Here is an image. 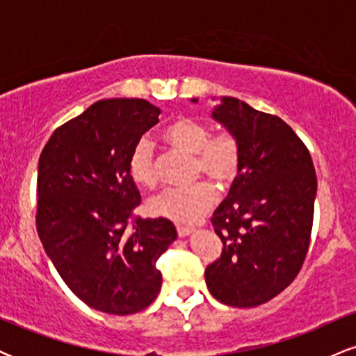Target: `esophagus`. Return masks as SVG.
<instances>
[{
	"instance_id": "obj_1",
	"label": "esophagus",
	"mask_w": 356,
	"mask_h": 356,
	"mask_svg": "<svg viewBox=\"0 0 356 356\" xmlns=\"http://www.w3.org/2000/svg\"><path fill=\"white\" fill-rule=\"evenodd\" d=\"M194 232V227L191 226H177V234L179 238H187V236Z\"/></svg>"
}]
</instances>
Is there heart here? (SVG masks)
<instances>
[{
    "instance_id": "heart-1",
    "label": "heart",
    "mask_w": 356,
    "mask_h": 356,
    "mask_svg": "<svg viewBox=\"0 0 356 356\" xmlns=\"http://www.w3.org/2000/svg\"><path fill=\"white\" fill-rule=\"evenodd\" d=\"M164 140L174 150L194 157L195 177L206 175L219 187H229L238 179L243 164V149L238 137L229 132L211 137L209 127L194 118H177L167 125ZM129 174L132 181L144 187L157 182L154 147L149 138H140L129 155ZM216 189L207 182L181 189H167L150 201L149 209L157 218L177 224H192L214 206Z\"/></svg>"
}]
</instances>
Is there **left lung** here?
Wrapping results in <instances>:
<instances>
[{
    "instance_id": "obj_1",
    "label": "left lung",
    "mask_w": 356,
    "mask_h": 356,
    "mask_svg": "<svg viewBox=\"0 0 356 356\" xmlns=\"http://www.w3.org/2000/svg\"><path fill=\"white\" fill-rule=\"evenodd\" d=\"M211 118L238 137L243 164L212 216L224 248L206 268V284L220 303L251 308L280 295L303 266L316 174L308 149L280 117L220 97Z\"/></svg>"
}]
</instances>
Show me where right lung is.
<instances>
[{"mask_svg": "<svg viewBox=\"0 0 356 356\" xmlns=\"http://www.w3.org/2000/svg\"><path fill=\"white\" fill-rule=\"evenodd\" d=\"M161 108L100 100L53 132L38 161L36 229L61 280L90 308L132 314L157 298V257L177 239L167 219H136L129 155Z\"/></svg>", "mask_w": 356, "mask_h": 356, "instance_id": "1", "label": "right lung"}]
</instances>
